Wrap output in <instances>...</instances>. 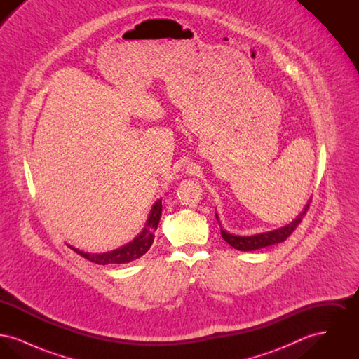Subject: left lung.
<instances>
[{
    "label": "left lung",
    "instance_id": "obj_1",
    "mask_svg": "<svg viewBox=\"0 0 359 359\" xmlns=\"http://www.w3.org/2000/svg\"><path fill=\"white\" fill-rule=\"evenodd\" d=\"M309 203H311V199L308 201L307 205L304 207V210L300 212V215H297L296 219H293L290 224H287L284 227H280V229H276V230H272V231L256 234V236H236V234H231V233L226 231L222 226H221L218 215H217V221L219 222V226H221L222 238L230 246H233L237 250H242V252H252V250H257V249H262V248L271 246V245H274V243H280V242H283V241L288 238L290 234L293 233V230L299 226V223L302 222L304 215L307 214Z\"/></svg>",
    "mask_w": 359,
    "mask_h": 359
}]
</instances>
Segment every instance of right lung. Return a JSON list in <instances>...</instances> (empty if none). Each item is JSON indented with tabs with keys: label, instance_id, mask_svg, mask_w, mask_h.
Segmentation results:
<instances>
[{
	"label": "right lung",
	"instance_id": "obj_1",
	"mask_svg": "<svg viewBox=\"0 0 359 359\" xmlns=\"http://www.w3.org/2000/svg\"><path fill=\"white\" fill-rule=\"evenodd\" d=\"M161 210H163V205H161V199L157 201L154 203L151 214L148 217V221L145 223V227L142 229V231L137 236L136 238L133 239L132 242L121 246L120 249L107 252V253H86L79 249H75L72 246H69L71 249H74V252H76L78 255L85 257L86 259L95 262L98 265H106V264H126L130 262L133 259H137L141 256H144L149 248L152 246L154 239V231L158 226V221L161 217Z\"/></svg>",
	"mask_w": 359,
	"mask_h": 359
}]
</instances>
